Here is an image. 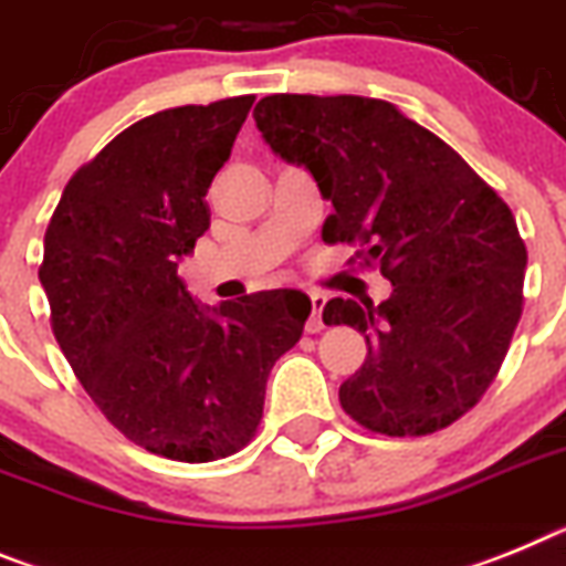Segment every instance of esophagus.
<instances>
[{
	"label": "esophagus",
	"mask_w": 566,
	"mask_h": 566,
	"mask_svg": "<svg viewBox=\"0 0 566 566\" xmlns=\"http://www.w3.org/2000/svg\"><path fill=\"white\" fill-rule=\"evenodd\" d=\"M308 301H312V315H308V321H306V332H312V335H315V332L323 329L321 312H323V306H326V294L308 292Z\"/></svg>",
	"instance_id": "esophagus-1"
}]
</instances>
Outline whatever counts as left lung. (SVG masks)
I'll return each mask as SVG.
<instances>
[{
    "instance_id": "1",
    "label": "left lung",
    "mask_w": 566,
    "mask_h": 566,
    "mask_svg": "<svg viewBox=\"0 0 566 566\" xmlns=\"http://www.w3.org/2000/svg\"><path fill=\"white\" fill-rule=\"evenodd\" d=\"M254 123L332 200L323 243L357 245L360 265L392 283L384 303L323 306L326 326H352L369 346L340 384L343 412L389 438L455 423L495 380L524 312L526 245L510 206L384 99L272 94Z\"/></svg>"
}]
</instances>
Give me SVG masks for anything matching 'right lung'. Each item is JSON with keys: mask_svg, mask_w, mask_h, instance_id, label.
<instances>
[{"mask_svg": "<svg viewBox=\"0 0 566 566\" xmlns=\"http://www.w3.org/2000/svg\"><path fill=\"white\" fill-rule=\"evenodd\" d=\"M254 96L139 119L67 180L45 231L42 289L62 355L99 412L171 461L234 455L258 434L274 360L301 340L297 289L206 315L177 274Z\"/></svg>", "mask_w": 566, "mask_h": 566, "instance_id": "1", "label": "right lung"}]
</instances>
